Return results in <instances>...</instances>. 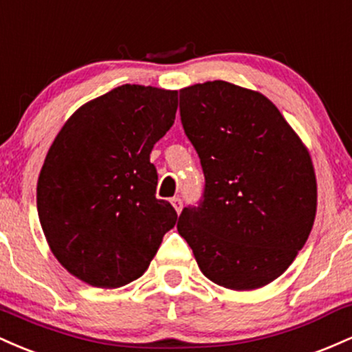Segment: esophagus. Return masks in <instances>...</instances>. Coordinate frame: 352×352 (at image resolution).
<instances>
[{"label": "esophagus", "mask_w": 352, "mask_h": 352, "mask_svg": "<svg viewBox=\"0 0 352 352\" xmlns=\"http://www.w3.org/2000/svg\"><path fill=\"white\" fill-rule=\"evenodd\" d=\"M171 204H173V206H175V209H176L177 214H179L181 209H183V199H181V197H173V199H171Z\"/></svg>", "instance_id": "obj_1"}]
</instances>
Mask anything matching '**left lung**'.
Wrapping results in <instances>:
<instances>
[{"label":"left lung","instance_id":"obj_1","mask_svg":"<svg viewBox=\"0 0 352 352\" xmlns=\"http://www.w3.org/2000/svg\"><path fill=\"white\" fill-rule=\"evenodd\" d=\"M181 123L204 173L177 231L212 283L234 291L283 274L313 229L318 186L309 151L258 91L206 81L179 91Z\"/></svg>","mask_w":352,"mask_h":352}]
</instances>
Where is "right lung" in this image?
<instances>
[{
    "mask_svg": "<svg viewBox=\"0 0 352 352\" xmlns=\"http://www.w3.org/2000/svg\"><path fill=\"white\" fill-rule=\"evenodd\" d=\"M177 91L123 85L82 104L54 138L38 177L43 232L81 281L121 287L148 270L177 214L156 199L149 155L175 123Z\"/></svg>",
    "mask_w": 352,
    "mask_h": 352,
    "instance_id": "right-lung-1",
    "label": "right lung"
}]
</instances>
